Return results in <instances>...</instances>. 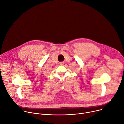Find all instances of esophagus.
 Masks as SVG:
<instances>
[{
    "instance_id": "34e87169",
    "label": "esophagus",
    "mask_w": 124,
    "mask_h": 124,
    "mask_svg": "<svg viewBox=\"0 0 124 124\" xmlns=\"http://www.w3.org/2000/svg\"><path fill=\"white\" fill-rule=\"evenodd\" d=\"M60 64L61 65H63L64 64V62H61L60 63Z\"/></svg>"
}]
</instances>
